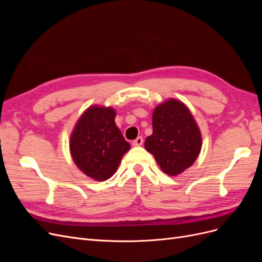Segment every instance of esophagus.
I'll return each mask as SVG.
<instances>
[{"mask_svg":"<svg viewBox=\"0 0 262 262\" xmlns=\"http://www.w3.org/2000/svg\"><path fill=\"white\" fill-rule=\"evenodd\" d=\"M142 144H143V138H142V137H138L136 140L132 142L133 146H140Z\"/></svg>","mask_w":262,"mask_h":262,"instance_id":"esophagus-1","label":"esophagus"}]
</instances>
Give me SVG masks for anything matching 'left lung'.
Returning <instances> with one entry per match:
<instances>
[{
  "label": "left lung",
  "instance_id": "obj_1",
  "mask_svg": "<svg viewBox=\"0 0 262 262\" xmlns=\"http://www.w3.org/2000/svg\"><path fill=\"white\" fill-rule=\"evenodd\" d=\"M145 148L163 171L176 176L189 168L201 149V134L189 109L176 99L157 106L153 113V134Z\"/></svg>",
  "mask_w": 262,
  "mask_h": 262
}]
</instances>
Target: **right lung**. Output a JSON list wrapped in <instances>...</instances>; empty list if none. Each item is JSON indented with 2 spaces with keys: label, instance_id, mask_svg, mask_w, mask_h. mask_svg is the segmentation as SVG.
I'll use <instances>...</instances> for the list:
<instances>
[{
  "label": "right lung",
  "instance_id": "1",
  "mask_svg": "<svg viewBox=\"0 0 262 262\" xmlns=\"http://www.w3.org/2000/svg\"><path fill=\"white\" fill-rule=\"evenodd\" d=\"M113 108L94 106L76 123L70 142L71 155L87 176L104 181L116 172L130 144L115 123Z\"/></svg>",
  "mask_w": 262,
  "mask_h": 262
}]
</instances>
